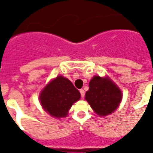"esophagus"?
Returning <instances> with one entry per match:
<instances>
[{"label": "esophagus", "mask_w": 153, "mask_h": 153, "mask_svg": "<svg viewBox=\"0 0 153 153\" xmlns=\"http://www.w3.org/2000/svg\"><path fill=\"white\" fill-rule=\"evenodd\" d=\"M79 92H80V95H81V98H84V94H85V92H84V91L83 90V89H80V90H79Z\"/></svg>", "instance_id": "esophagus-1"}]
</instances>
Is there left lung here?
Instances as JSON below:
<instances>
[{
    "label": "left lung",
    "mask_w": 153,
    "mask_h": 153,
    "mask_svg": "<svg viewBox=\"0 0 153 153\" xmlns=\"http://www.w3.org/2000/svg\"><path fill=\"white\" fill-rule=\"evenodd\" d=\"M85 99L96 114L105 117L113 113L122 100V92L109 77L94 76L89 83Z\"/></svg>",
    "instance_id": "1"
}]
</instances>
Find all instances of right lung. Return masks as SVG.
Listing matches in <instances>:
<instances>
[{
	"label": "right lung",
	"instance_id": "1",
	"mask_svg": "<svg viewBox=\"0 0 153 153\" xmlns=\"http://www.w3.org/2000/svg\"><path fill=\"white\" fill-rule=\"evenodd\" d=\"M39 98L47 113L55 118H62L67 116L73 104L80 98V94L70 80L58 76L47 84Z\"/></svg>",
	"mask_w": 153,
	"mask_h": 153
}]
</instances>
